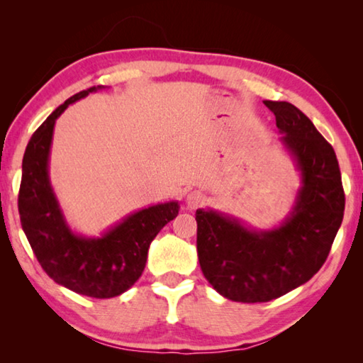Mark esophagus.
<instances>
[{"instance_id":"1","label":"esophagus","mask_w":363,"mask_h":363,"mask_svg":"<svg viewBox=\"0 0 363 363\" xmlns=\"http://www.w3.org/2000/svg\"><path fill=\"white\" fill-rule=\"evenodd\" d=\"M205 201V195L200 192V190H192V192L187 194V199H186V205L190 210H195V208H199L203 205Z\"/></svg>"}]
</instances>
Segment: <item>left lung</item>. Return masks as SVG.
I'll return each instance as SVG.
<instances>
[{"label":"left lung","mask_w":363,"mask_h":363,"mask_svg":"<svg viewBox=\"0 0 363 363\" xmlns=\"http://www.w3.org/2000/svg\"><path fill=\"white\" fill-rule=\"evenodd\" d=\"M264 104L299 174L290 213L270 229H255L213 208L195 213L201 272L220 296L238 303H267L309 281L327 259L344 216L333 147L293 104Z\"/></svg>","instance_id":"8db88e82"}]
</instances>
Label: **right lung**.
Listing matches in <instances>:
<instances>
[{"label":"right lung","instance_id":"right-lung-1","mask_svg":"<svg viewBox=\"0 0 363 363\" xmlns=\"http://www.w3.org/2000/svg\"><path fill=\"white\" fill-rule=\"evenodd\" d=\"M106 86L82 91L48 116L35 131L22 160L21 224L36 259L56 284L89 298H115L143 275L157 233L179 213V201L150 205L123 218L99 237L75 232L67 223L49 177L56 120L70 104Z\"/></svg>","mask_w":363,"mask_h":363}]
</instances>
